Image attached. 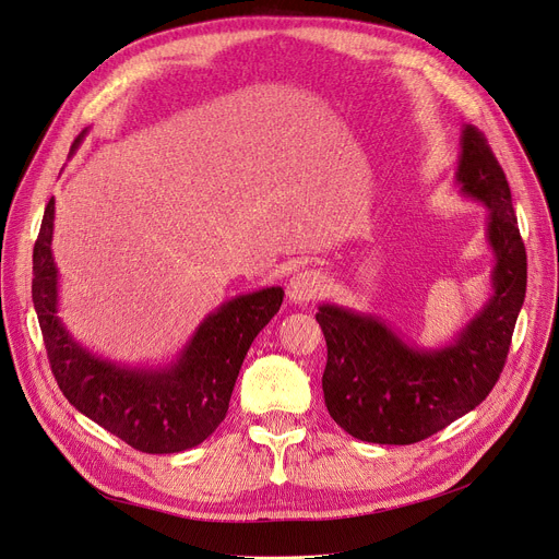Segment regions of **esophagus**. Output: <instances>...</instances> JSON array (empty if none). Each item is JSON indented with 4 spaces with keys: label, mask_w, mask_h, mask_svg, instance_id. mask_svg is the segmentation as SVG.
Returning <instances> with one entry per match:
<instances>
[{
    "label": "esophagus",
    "mask_w": 559,
    "mask_h": 559,
    "mask_svg": "<svg viewBox=\"0 0 559 559\" xmlns=\"http://www.w3.org/2000/svg\"><path fill=\"white\" fill-rule=\"evenodd\" d=\"M324 289V276L314 270L297 272L287 283V297L295 304H306L318 299Z\"/></svg>",
    "instance_id": "34e87169"
}]
</instances>
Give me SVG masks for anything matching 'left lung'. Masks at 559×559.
<instances>
[{
    "label": "left lung",
    "mask_w": 559,
    "mask_h": 559,
    "mask_svg": "<svg viewBox=\"0 0 559 559\" xmlns=\"http://www.w3.org/2000/svg\"><path fill=\"white\" fill-rule=\"evenodd\" d=\"M456 182L487 205L496 253L493 295L443 349H418L374 314L324 304L314 320L326 337L324 402L354 439L411 445L466 416L493 391L525 299L527 255L502 166L475 126L461 132Z\"/></svg>",
    "instance_id": "left-lung-1"
}]
</instances>
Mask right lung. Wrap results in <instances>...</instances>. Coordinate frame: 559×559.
<instances>
[{
  "label": "right lung",
  "mask_w": 559,
  "mask_h": 559,
  "mask_svg": "<svg viewBox=\"0 0 559 559\" xmlns=\"http://www.w3.org/2000/svg\"><path fill=\"white\" fill-rule=\"evenodd\" d=\"M52 228L55 199L45 207L34 247L32 299L66 400L139 452L174 454L203 443L226 418L241 362L255 335L278 312L283 287L239 295L210 312L174 366H116L78 345L59 320Z\"/></svg>",
  "instance_id": "1"
}]
</instances>
